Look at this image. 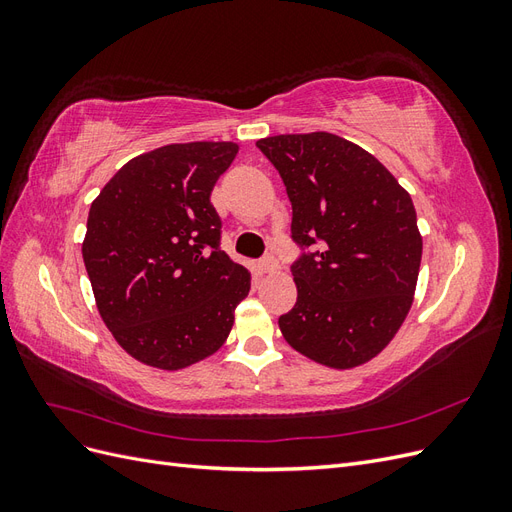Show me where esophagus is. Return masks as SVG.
Masks as SVG:
<instances>
[{
    "mask_svg": "<svg viewBox=\"0 0 512 512\" xmlns=\"http://www.w3.org/2000/svg\"><path fill=\"white\" fill-rule=\"evenodd\" d=\"M258 267H260V271H262V273H271V271H275V269H277V260H275L273 256H265V258L260 260V265H258Z\"/></svg>",
    "mask_w": 512,
    "mask_h": 512,
    "instance_id": "34e87169",
    "label": "esophagus"
}]
</instances>
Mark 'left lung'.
<instances>
[{
  "mask_svg": "<svg viewBox=\"0 0 512 512\" xmlns=\"http://www.w3.org/2000/svg\"><path fill=\"white\" fill-rule=\"evenodd\" d=\"M256 147L292 205L297 303L280 316L286 342L316 363L356 367L406 320L423 239L410 194L371 153L329 132L280 134Z\"/></svg>",
  "mask_w": 512,
  "mask_h": 512,
  "instance_id": "8db88e82",
  "label": "left lung"
}]
</instances>
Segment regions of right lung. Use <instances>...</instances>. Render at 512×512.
I'll list each match as a JSON object with an SVG mask.
<instances>
[{"label":"right lung","mask_w":512,"mask_h":512,"mask_svg":"<svg viewBox=\"0 0 512 512\" xmlns=\"http://www.w3.org/2000/svg\"><path fill=\"white\" fill-rule=\"evenodd\" d=\"M235 143H179L123 164L91 203L83 260L98 312L136 361L183 369L218 350L250 271L222 247L211 190Z\"/></svg>","instance_id":"1"}]
</instances>
